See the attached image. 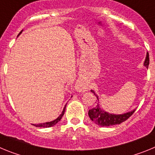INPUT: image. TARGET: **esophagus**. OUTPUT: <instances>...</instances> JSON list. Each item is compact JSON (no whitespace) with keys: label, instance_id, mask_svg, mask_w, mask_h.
<instances>
[{"label":"esophagus","instance_id":"1","mask_svg":"<svg viewBox=\"0 0 155 155\" xmlns=\"http://www.w3.org/2000/svg\"><path fill=\"white\" fill-rule=\"evenodd\" d=\"M79 88H80L81 91H85V90H86L85 87H79Z\"/></svg>","mask_w":155,"mask_h":155}]
</instances>
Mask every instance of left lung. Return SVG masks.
I'll list each match as a JSON object with an SVG mask.
<instances>
[{
	"mask_svg": "<svg viewBox=\"0 0 155 155\" xmlns=\"http://www.w3.org/2000/svg\"><path fill=\"white\" fill-rule=\"evenodd\" d=\"M149 65V55L147 53L146 58H145L143 66L148 68ZM92 93L96 96L97 99V105L93 109H89L88 111V116L90 119L94 122V124H98L102 127H109V126L113 125H118V124H122L123 122L126 121L130 116H132L133 113L135 112L136 109H134L133 110L127 112V113H123V114H114V113H109L106 111L103 110L102 108L100 107L99 100H98V96L94 92L93 90H91Z\"/></svg>",
	"mask_w": 155,
	"mask_h": 155,
	"instance_id": "left-lung-1",
	"label": "left lung"
}]
</instances>
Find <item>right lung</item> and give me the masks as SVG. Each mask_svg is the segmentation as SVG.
I'll return each mask as SVG.
<instances>
[{
	"label": "right lung",
	"mask_w": 155,
	"mask_h": 155,
	"mask_svg": "<svg viewBox=\"0 0 155 155\" xmlns=\"http://www.w3.org/2000/svg\"><path fill=\"white\" fill-rule=\"evenodd\" d=\"M22 31H23V30H21V31H20V33L18 34V35H20V34H21V32H22ZM71 97H72V96H71ZM65 109H66V105H65V106H64V109H63L61 114L60 115V116H59L58 117H57V118L56 119V120H53V121H50V122H46V123H43V124H32V125L35 126V127H46V128H47V127H53V126L56 125V124H57V123H58V122L61 120V118H62V116H64V112H65Z\"/></svg>",
	"instance_id": "add662e5"
}]
</instances>
